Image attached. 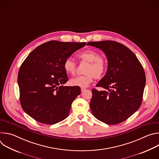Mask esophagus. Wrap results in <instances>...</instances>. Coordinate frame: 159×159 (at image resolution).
<instances>
[{
  "label": "esophagus",
  "instance_id": "esophagus-1",
  "mask_svg": "<svg viewBox=\"0 0 159 159\" xmlns=\"http://www.w3.org/2000/svg\"><path fill=\"white\" fill-rule=\"evenodd\" d=\"M85 89H85V87H81V91H82V92H84Z\"/></svg>",
  "mask_w": 159,
  "mask_h": 159
}]
</instances>
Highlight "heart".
Returning a JSON list of instances; mask_svg holds the SVG:
<instances>
[{
  "instance_id": "heart-1",
  "label": "heart",
  "mask_w": 159,
  "mask_h": 159,
  "mask_svg": "<svg viewBox=\"0 0 159 159\" xmlns=\"http://www.w3.org/2000/svg\"><path fill=\"white\" fill-rule=\"evenodd\" d=\"M77 57L82 61L88 62V65L84 70L85 75L77 76L70 80L72 85L86 87L93 81L94 77L100 79L102 77L106 70V65L99 53L92 50H87L79 53ZM63 66L67 74H75L76 63L72 58H66L63 62Z\"/></svg>"
}]
</instances>
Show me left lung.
Segmentation results:
<instances>
[{
  "instance_id": "left-lung-1",
  "label": "left lung",
  "mask_w": 159,
  "mask_h": 159,
  "mask_svg": "<svg viewBox=\"0 0 159 159\" xmlns=\"http://www.w3.org/2000/svg\"><path fill=\"white\" fill-rule=\"evenodd\" d=\"M88 45L101 50L108 66L104 77L92 90L90 107L93 115L107 125L119 124L137 111L142 102L145 74L136 55L114 41H91Z\"/></svg>"
}]
</instances>
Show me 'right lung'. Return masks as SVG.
Instances as JSON below:
<instances>
[{
	"mask_svg": "<svg viewBox=\"0 0 159 159\" xmlns=\"http://www.w3.org/2000/svg\"><path fill=\"white\" fill-rule=\"evenodd\" d=\"M86 43L50 41L33 50L18 73L20 102L36 121L53 125L69 115L74 100L80 94L79 86H63L68 79L63 64Z\"/></svg>",
	"mask_w": 159,
	"mask_h": 159,
	"instance_id": "add662e5",
	"label": "right lung"
}]
</instances>
